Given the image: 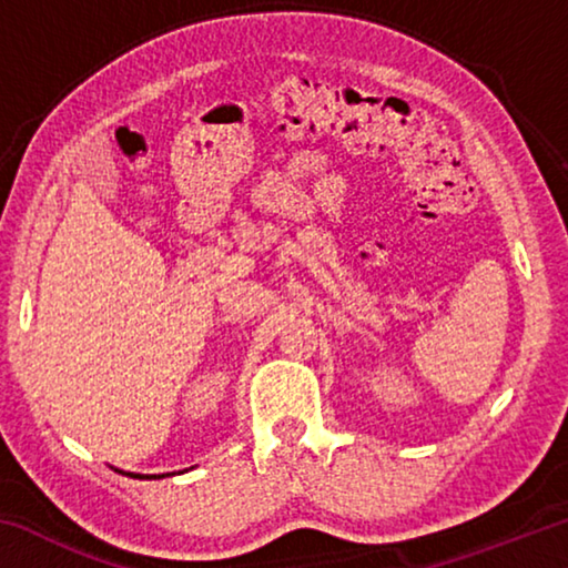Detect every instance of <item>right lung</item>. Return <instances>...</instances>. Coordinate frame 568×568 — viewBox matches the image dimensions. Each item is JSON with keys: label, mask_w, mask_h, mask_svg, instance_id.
I'll return each mask as SVG.
<instances>
[{"label": "right lung", "mask_w": 568, "mask_h": 568, "mask_svg": "<svg viewBox=\"0 0 568 568\" xmlns=\"http://www.w3.org/2000/svg\"><path fill=\"white\" fill-rule=\"evenodd\" d=\"M132 478H165V476H172V474H158V476H142V474H128Z\"/></svg>", "instance_id": "obj_1"}]
</instances>
